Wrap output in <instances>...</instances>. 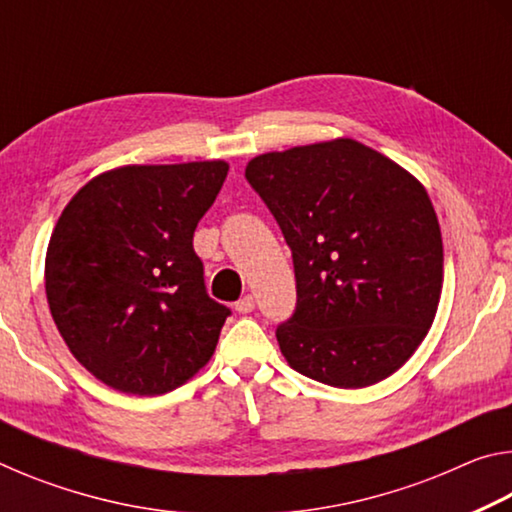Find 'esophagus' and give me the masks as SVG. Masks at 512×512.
Segmentation results:
<instances>
[{
    "label": "esophagus",
    "instance_id": "esophagus-1",
    "mask_svg": "<svg viewBox=\"0 0 512 512\" xmlns=\"http://www.w3.org/2000/svg\"><path fill=\"white\" fill-rule=\"evenodd\" d=\"M235 309L239 311V314H250V311L255 309V300L253 296H244L239 302H235Z\"/></svg>",
    "mask_w": 512,
    "mask_h": 512
}]
</instances>
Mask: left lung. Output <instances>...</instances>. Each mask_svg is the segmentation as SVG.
Here are the masks:
<instances>
[{
	"label": "left lung",
	"mask_w": 512,
	"mask_h": 512,
	"mask_svg": "<svg viewBox=\"0 0 512 512\" xmlns=\"http://www.w3.org/2000/svg\"><path fill=\"white\" fill-rule=\"evenodd\" d=\"M293 255L298 305L277 327L293 370L366 388L424 341L443 291V237L418 178L350 137L246 164Z\"/></svg>",
	"instance_id": "8db88e82"
}]
</instances>
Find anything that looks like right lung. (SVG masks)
Returning a JSON list of instances; mask_svg holds the SVG:
<instances>
[{
  "instance_id": "obj_1",
  "label": "right lung",
  "mask_w": 512,
  "mask_h": 512,
  "mask_svg": "<svg viewBox=\"0 0 512 512\" xmlns=\"http://www.w3.org/2000/svg\"><path fill=\"white\" fill-rule=\"evenodd\" d=\"M228 169L205 160L103 171L51 232V318L74 359L119 393H169L212 359L230 309L207 296L194 230Z\"/></svg>"
}]
</instances>
